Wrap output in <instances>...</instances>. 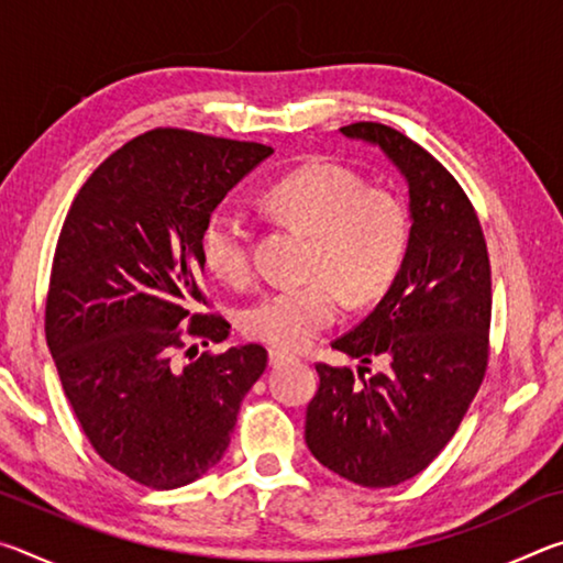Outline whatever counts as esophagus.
Here are the masks:
<instances>
[{
	"mask_svg": "<svg viewBox=\"0 0 563 563\" xmlns=\"http://www.w3.org/2000/svg\"><path fill=\"white\" fill-rule=\"evenodd\" d=\"M268 360H271V365L273 367H278V365H283V362H288V360H292V355L290 352H285V350H271V355H268Z\"/></svg>",
	"mask_w": 563,
	"mask_h": 563,
	"instance_id": "obj_1",
	"label": "esophagus"
}]
</instances>
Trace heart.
Wrapping results in <instances>:
<instances>
[{
	"label": "heart",
	"instance_id": "heart-1",
	"mask_svg": "<svg viewBox=\"0 0 563 563\" xmlns=\"http://www.w3.org/2000/svg\"><path fill=\"white\" fill-rule=\"evenodd\" d=\"M265 211L310 235L308 283L263 292L241 316L247 338L278 350H298L340 316V292L352 305L383 298L402 271L409 221L399 198L365 186L357 174L310 161L273 180L261 198ZM203 261L218 278L241 285L251 275V231L228 206L208 216Z\"/></svg>",
	"mask_w": 563,
	"mask_h": 563
}]
</instances>
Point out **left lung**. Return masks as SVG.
<instances>
[{
    "mask_svg": "<svg viewBox=\"0 0 563 563\" xmlns=\"http://www.w3.org/2000/svg\"><path fill=\"white\" fill-rule=\"evenodd\" d=\"M342 136L379 146L409 188V247L377 308L332 347L360 360L318 362L305 442L330 472L360 487H395L430 466L452 440L489 360L492 268L470 198L432 154L385 123ZM373 358L385 374L364 377Z\"/></svg>",
    "mask_w": 563,
    "mask_h": 563,
    "instance_id": "8db88e82",
    "label": "left lung"
}]
</instances>
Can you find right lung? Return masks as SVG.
Wrapping results in <instances>:
<instances>
[{"label":"right lung","mask_w":563,"mask_h":563,"mask_svg":"<svg viewBox=\"0 0 563 563\" xmlns=\"http://www.w3.org/2000/svg\"><path fill=\"white\" fill-rule=\"evenodd\" d=\"M273 154L251 141L154 129L123 144L76 194L56 243L46 345L66 399L103 462L151 489H178L221 462L261 345L203 352L231 325L201 292V235L238 180ZM188 324V329L183 325Z\"/></svg>","instance_id":"right-lung-1"}]
</instances>
